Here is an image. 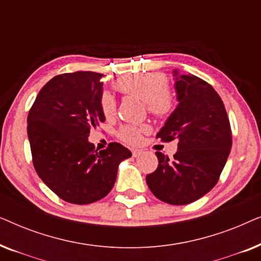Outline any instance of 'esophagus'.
Listing matches in <instances>:
<instances>
[{
    "mask_svg": "<svg viewBox=\"0 0 261 261\" xmlns=\"http://www.w3.org/2000/svg\"><path fill=\"white\" fill-rule=\"evenodd\" d=\"M140 153H141V151H139V149H133V151H132V154H133V156L140 155Z\"/></svg>",
    "mask_w": 261,
    "mask_h": 261,
    "instance_id": "esophagus-1",
    "label": "esophagus"
}]
</instances>
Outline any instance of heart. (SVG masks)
<instances>
[{"mask_svg": "<svg viewBox=\"0 0 261 261\" xmlns=\"http://www.w3.org/2000/svg\"><path fill=\"white\" fill-rule=\"evenodd\" d=\"M114 88L121 94L132 96L145 102L147 112L156 119L165 120L176 107L173 92L167 87V77L160 72L127 74L114 82ZM99 109L106 119H112L116 113V101L108 91L99 96ZM148 126L124 124L119 129V138L129 145H138Z\"/></svg>", "mask_w": 261, "mask_h": 261, "instance_id": "obj_1", "label": "heart"}]
</instances>
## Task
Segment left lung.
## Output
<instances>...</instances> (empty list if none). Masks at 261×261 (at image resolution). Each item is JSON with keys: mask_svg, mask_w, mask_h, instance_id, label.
I'll list each match as a JSON object with an SVG mask.
<instances>
[{"mask_svg": "<svg viewBox=\"0 0 261 261\" xmlns=\"http://www.w3.org/2000/svg\"><path fill=\"white\" fill-rule=\"evenodd\" d=\"M179 105L156 139L178 141L170 159L155 152L159 165L146 181L160 201L184 205L197 201L215 187L231 148V129L226 108L212 85L194 74H178Z\"/></svg>", "mask_w": 261, "mask_h": 261, "instance_id": "left-lung-1", "label": "left lung"}]
</instances>
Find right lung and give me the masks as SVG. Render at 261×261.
Here are the masks:
<instances>
[{"label":"right lung","instance_id":"obj_1","mask_svg":"<svg viewBox=\"0 0 261 261\" xmlns=\"http://www.w3.org/2000/svg\"><path fill=\"white\" fill-rule=\"evenodd\" d=\"M102 73H62L44 85L28 113L32 160L41 180L65 202L89 204L106 197L117 166L132 153L119 142L97 152L89 133L106 120L99 109Z\"/></svg>","mask_w":261,"mask_h":261}]
</instances>
